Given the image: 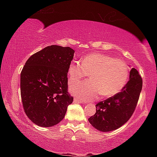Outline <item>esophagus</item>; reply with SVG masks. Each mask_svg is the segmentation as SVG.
Masks as SVG:
<instances>
[{
	"label": "esophagus",
	"mask_w": 157,
	"mask_h": 157,
	"mask_svg": "<svg viewBox=\"0 0 157 157\" xmlns=\"http://www.w3.org/2000/svg\"><path fill=\"white\" fill-rule=\"evenodd\" d=\"M73 102L74 103H77V104H79V103L81 102V101L78 100V99H76V98H75V99H74V100H73Z\"/></svg>",
	"instance_id": "esophagus-1"
}]
</instances>
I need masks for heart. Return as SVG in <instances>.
<instances>
[{
    "mask_svg": "<svg viewBox=\"0 0 157 157\" xmlns=\"http://www.w3.org/2000/svg\"><path fill=\"white\" fill-rule=\"evenodd\" d=\"M68 84H75L88 75L89 79L71 88L76 98L91 100L98 95L109 98L118 94L125 85L129 69L125 63L101 53L85 56L81 63L72 62L68 67Z\"/></svg>",
    "mask_w": 157,
    "mask_h": 157,
    "instance_id": "heart-1",
    "label": "heart"
}]
</instances>
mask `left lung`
Here are the masks:
<instances>
[{
	"label": "left lung",
	"instance_id": "obj_1",
	"mask_svg": "<svg viewBox=\"0 0 157 157\" xmlns=\"http://www.w3.org/2000/svg\"><path fill=\"white\" fill-rule=\"evenodd\" d=\"M143 79L136 69L129 72V80L121 92L95 105L96 112L89 123L101 132L116 130L128 121L136 107L142 90Z\"/></svg>",
	"mask_w": 157,
	"mask_h": 157
}]
</instances>
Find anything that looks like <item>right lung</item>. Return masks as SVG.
<instances>
[{
    "label": "right lung",
    "instance_id": "add662e5",
    "mask_svg": "<svg viewBox=\"0 0 157 157\" xmlns=\"http://www.w3.org/2000/svg\"><path fill=\"white\" fill-rule=\"evenodd\" d=\"M75 51L57 45L29 58L21 73V96L26 115L36 125L54 126L73 101L68 91V67Z\"/></svg>",
    "mask_w": 157,
    "mask_h": 157
}]
</instances>
